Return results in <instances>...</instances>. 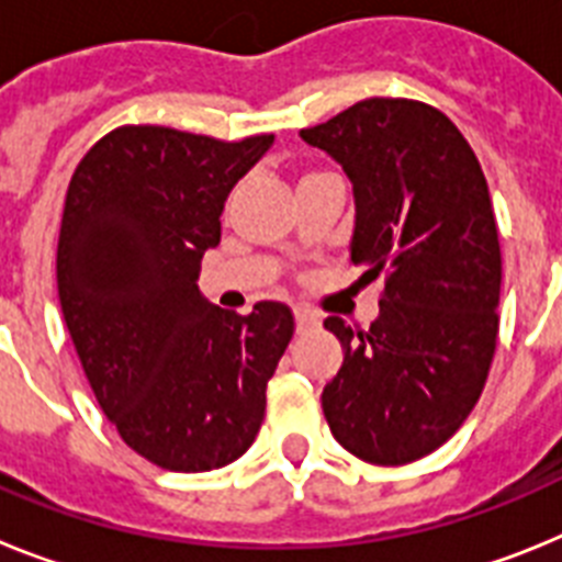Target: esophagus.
<instances>
[{"label": "esophagus", "instance_id": "esophagus-1", "mask_svg": "<svg viewBox=\"0 0 562 562\" xmlns=\"http://www.w3.org/2000/svg\"><path fill=\"white\" fill-rule=\"evenodd\" d=\"M317 324H321V321H317L315 312H310V310H295V329H297V331H310V329H315Z\"/></svg>", "mask_w": 562, "mask_h": 562}]
</instances>
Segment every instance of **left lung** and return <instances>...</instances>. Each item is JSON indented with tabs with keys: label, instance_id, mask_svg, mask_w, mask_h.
Returning a JSON list of instances; mask_svg holds the SVG:
<instances>
[{
	"label": "left lung",
	"instance_id": "obj_1",
	"mask_svg": "<svg viewBox=\"0 0 562 562\" xmlns=\"http://www.w3.org/2000/svg\"><path fill=\"white\" fill-rule=\"evenodd\" d=\"M301 137L351 180V265L385 276L369 331L324 321L342 346L324 416L357 459L408 464L461 428L495 355L501 247L484 171L448 114L408 98H369Z\"/></svg>",
	"mask_w": 562,
	"mask_h": 562
}]
</instances>
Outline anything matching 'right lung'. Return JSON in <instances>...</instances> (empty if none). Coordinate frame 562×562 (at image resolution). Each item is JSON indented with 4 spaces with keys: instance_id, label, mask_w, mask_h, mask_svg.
Wrapping results in <instances>:
<instances>
[{
    "instance_id": "obj_1",
    "label": "right lung",
    "mask_w": 562,
    "mask_h": 562,
    "mask_svg": "<svg viewBox=\"0 0 562 562\" xmlns=\"http://www.w3.org/2000/svg\"><path fill=\"white\" fill-rule=\"evenodd\" d=\"M272 140L121 126L69 180L56 258L64 321L106 419L162 470L205 473L247 453L295 331L290 306L236 315L196 286L227 193Z\"/></svg>"
}]
</instances>
